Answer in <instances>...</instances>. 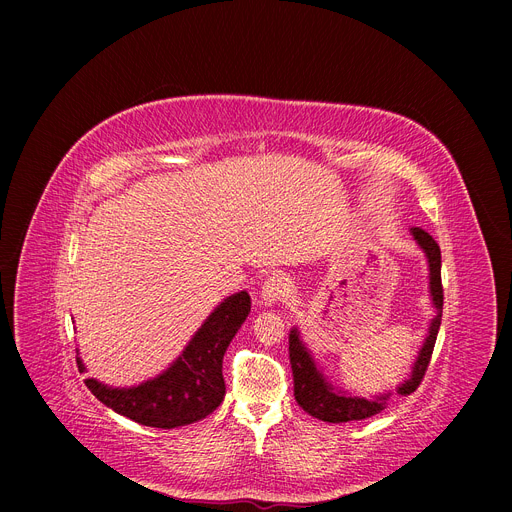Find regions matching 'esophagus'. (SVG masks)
Instances as JSON below:
<instances>
[{"label": "esophagus", "mask_w": 512, "mask_h": 512, "mask_svg": "<svg viewBox=\"0 0 512 512\" xmlns=\"http://www.w3.org/2000/svg\"><path fill=\"white\" fill-rule=\"evenodd\" d=\"M292 292V286L288 282V278L280 276V274H274L267 278L263 282V288H261V299L267 303V305H274V303H282L290 297Z\"/></svg>", "instance_id": "obj_1"}]
</instances>
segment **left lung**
Listing matches in <instances>:
<instances>
[{
  "label": "left lung",
  "instance_id": "obj_1",
  "mask_svg": "<svg viewBox=\"0 0 512 512\" xmlns=\"http://www.w3.org/2000/svg\"><path fill=\"white\" fill-rule=\"evenodd\" d=\"M411 232H413L415 240L419 242V247L425 251L427 261H429V288H432V297H434L438 315L432 321V328H429V334L425 338L419 359L413 367L411 378L398 388V394H411L423 382L427 365H429V361H432V353H434L440 321H442V307H444V288H442V272H440L442 255H440L438 242L421 228H413ZM288 355H290V367H292L294 398H297L299 407H303L311 417L328 421V423H346V421L369 419L386 409L388 396L367 400V398H359V396H344L340 392H334V388L324 380V375H321L317 371V367L313 365L297 330H292V334H290Z\"/></svg>",
  "mask_w": 512,
  "mask_h": 512
}]
</instances>
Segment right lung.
<instances>
[{
	"label": "right lung",
	"mask_w": 512,
	"mask_h": 512,
	"mask_svg": "<svg viewBox=\"0 0 512 512\" xmlns=\"http://www.w3.org/2000/svg\"><path fill=\"white\" fill-rule=\"evenodd\" d=\"M249 311V294L245 290L232 294L209 315L178 361L151 382L128 390L107 388L91 378L85 384L105 407L141 425L172 429L195 423L222 405L226 394L222 359ZM76 363L83 369L80 359Z\"/></svg>",
	"instance_id": "right-lung-1"
}]
</instances>
